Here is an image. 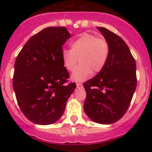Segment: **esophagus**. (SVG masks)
I'll return each instance as SVG.
<instances>
[{
  "instance_id": "obj_1",
  "label": "esophagus",
  "mask_w": 152,
  "mask_h": 152,
  "mask_svg": "<svg viewBox=\"0 0 152 152\" xmlns=\"http://www.w3.org/2000/svg\"><path fill=\"white\" fill-rule=\"evenodd\" d=\"M76 86H77V88H78V89L83 88V84H81V83H77V84H76Z\"/></svg>"
}]
</instances>
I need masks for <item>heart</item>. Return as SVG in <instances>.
Instances as JSON below:
<instances>
[{"mask_svg": "<svg viewBox=\"0 0 152 152\" xmlns=\"http://www.w3.org/2000/svg\"><path fill=\"white\" fill-rule=\"evenodd\" d=\"M71 49L61 52L64 68L72 72L78 62L80 64L75 69L71 79L76 82L84 81L93 74L99 73L104 68L110 55V45L104 39L84 33L70 42Z\"/></svg>", "mask_w": 152, "mask_h": 152, "instance_id": "obj_1", "label": "heart"}]
</instances>
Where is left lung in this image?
I'll return each instance as SVG.
<instances>
[{
  "instance_id": "left-lung-1",
  "label": "left lung",
  "mask_w": 152,
  "mask_h": 152,
  "mask_svg": "<svg viewBox=\"0 0 152 152\" xmlns=\"http://www.w3.org/2000/svg\"><path fill=\"white\" fill-rule=\"evenodd\" d=\"M110 45L105 67L84 84V110L94 122L111 124L128 110L136 88V64L124 40L103 27H96Z\"/></svg>"
}]
</instances>
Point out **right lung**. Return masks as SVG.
I'll list each match as a JSON object with an SVG mask.
<instances>
[{
    "instance_id": "1",
    "label": "right lung",
    "mask_w": 152,
    "mask_h": 152,
    "mask_svg": "<svg viewBox=\"0 0 152 152\" xmlns=\"http://www.w3.org/2000/svg\"><path fill=\"white\" fill-rule=\"evenodd\" d=\"M71 34L64 26L47 27L33 36L14 64L13 88L18 105L29 121L38 125L56 123L62 116L76 84L61 60L62 45Z\"/></svg>"
}]
</instances>
